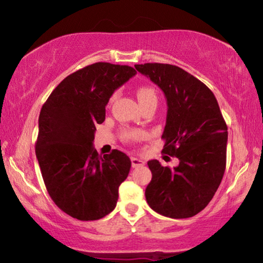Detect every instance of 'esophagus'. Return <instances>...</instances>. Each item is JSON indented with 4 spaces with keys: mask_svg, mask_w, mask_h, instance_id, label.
I'll list each match as a JSON object with an SVG mask.
<instances>
[{
    "mask_svg": "<svg viewBox=\"0 0 263 263\" xmlns=\"http://www.w3.org/2000/svg\"><path fill=\"white\" fill-rule=\"evenodd\" d=\"M131 163H132V167L133 168H137V167L144 166L145 161H142V160L138 159V158H131Z\"/></svg>",
    "mask_w": 263,
    "mask_h": 263,
    "instance_id": "esophagus-1",
    "label": "esophagus"
}]
</instances>
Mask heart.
<instances>
[{"label":"heart","mask_w":263,"mask_h":263,"mask_svg":"<svg viewBox=\"0 0 263 263\" xmlns=\"http://www.w3.org/2000/svg\"><path fill=\"white\" fill-rule=\"evenodd\" d=\"M137 97L141 106H145L149 103H157L158 94L155 89L151 86H140L137 89ZM144 132L135 128H124L122 131V139L127 142H136L144 138Z\"/></svg>","instance_id":"b5f03b06"}]
</instances>
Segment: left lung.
<instances>
[{
	"label": "left lung",
	"mask_w": 263,
	"mask_h": 263,
	"mask_svg": "<svg viewBox=\"0 0 263 263\" xmlns=\"http://www.w3.org/2000/svg\"><path fill=\"white\" fill-rule=\"evenodd\" d=\"M135 67L166 96L162 152L180 160L174 168L158 160L147 162L152 180L145 190L146 201L164 217H193L210 203L224 176L228 125L213 92L194 75L158 62Z\"/></svg>",
	"instance_id": "8db88e82"
}]
</instances>
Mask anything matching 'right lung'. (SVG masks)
<instances>
[{
    "mask_svg": "<svg viewBox=\"0 0 263 263\" xmlns=\"http://www.w3.org/2000/svg\"><path fill=\"white\" fill-rule=\"evenodd\" d=\"M136 74L130 66L95 62L62 80L41 110L35 155L44 183L55 205L79 220L109 215L130 172L125 153L102 157L92 141L111 95Z\"/></svg>",
    "mask_w": 263,
    "mask_h": 263,
    "instance_id": "add662e5",
    "label": "right lung"
}]
</instances>
